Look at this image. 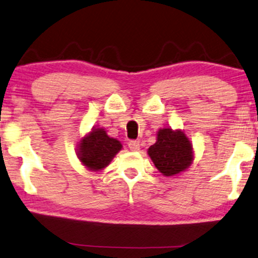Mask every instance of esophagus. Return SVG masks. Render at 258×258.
<instances>
[{
    "label": "esophagus",
    "mask_w": 258,
    "mask_h": 258,
    "mask_svg": "<svg viewBox=\"0 0 258 258\" xmlns=\"http://www.w3.org/2000/svg\"><path fill=\"white\" fill-rule=\"evenodd\" d=\"M128 148L132 151H138L139 150V142L137 141H130L128 142Z\"/></svg>",
    "instance_id": "obj_1"
}]
</instances>
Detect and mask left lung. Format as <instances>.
Returning <instances> with one entry per match:
<instances>
[{"label":"left lung","mask_w":258,"mask_h":258,"mask_svg":"<svg viewBox=\"0 0 258 258\" xmlns=\"http://www.w3.org/2000/svg\"><path fill=\"white\" fill-rule=\"evenodd\" d=\"M157 169L166 176L178 174L192 163L191 143L181 131L162 128L157 132V141L148 150Z\"/></svg>","instance_id":"1"}]
</instances>
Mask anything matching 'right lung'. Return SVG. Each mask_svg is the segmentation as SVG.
<instances>
[{
    "mask_svg": "<svg viewBox=\"0 0 258 258\" xmlns=\"http://www.w3.org/2000/svg\"><path fill=\"white\" fill-rule=\"evenodd\" d=\"M121 148V143L110 138L103 128H95L80 141L78 155L84 166L91 170H99L109 164Z\"/></svg>",
    "mask_w": 258,
    "mask_h": 258,
    "instance_id": "right-lung-1",
    "label": "right lung"
}]
</instances>
